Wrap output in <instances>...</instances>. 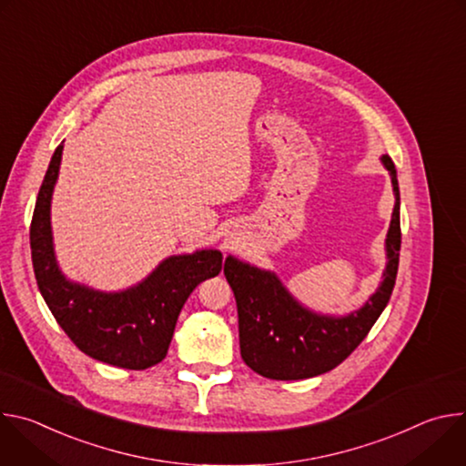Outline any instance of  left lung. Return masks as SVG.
<instances>
[{
  "label": "left lung",
  "instance_id": "1",
  "mask_svg": "<svg viewBox=\"0 0 466 466\" xmlns=\"http://www.w3.org/2000/svg\"><path fill=\"white\" fill-rule=\"evenodd\" d=\"M390 175L394 208L385 238L387 263L378 289L349 315H324L299 302L282 280L236 256L225 259V277L234 291L243 361L269 380H304L324 374L343 363L367 338L385 309L400 258V191L396 167L381 157Z\"/></svg>",
  "mask_w": 466,
  "mask_h": 466
}]
</instances>
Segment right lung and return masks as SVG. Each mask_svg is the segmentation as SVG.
I'll return each instance as SVG.
<instances>
[{"label":"right lung","mask_w":466,"mask_h":466,"mask_svg":"<svg viewBox=\"0 0 466 466\" xmlns=\"http://www.w3.org/2000/svg\"><path fill=\"white\" fill-rule=\"evenodd\" d=\"M60 144L40 186L31 221V258L38 289L60 328L86 356L121 369L144 370L169 349L178 313L191 291L223 269V254L203 248L162 259L153 273L123 291H99L66 279L51 232V197L58 178Z\"/></svg>","instance_id":"add662e5"}]
</instances>
